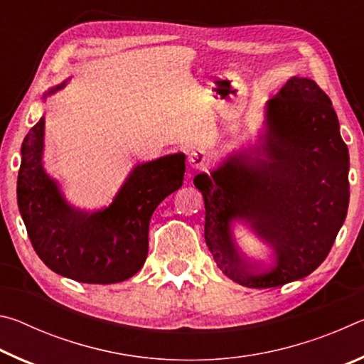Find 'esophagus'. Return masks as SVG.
Segmentation results:
<instances>
[{
	"instance_id": "obj_1",
	"label": "esophagus",
	"mask_w": 364,
	"mask_h": 364,
	"mask_svg": "<svg viewBox=\"0 0 364 364\" xmlns=\"http://www.w3.org/2000/svg\"><path fill=\"white\" fill-rule=\"evenodd\" d=\"M188 160H189L191 168L205 170L208 167V164H210L212 157L205 149H196V151H191Z\"/></svg>"
}]
</instances>
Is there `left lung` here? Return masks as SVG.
Returning a JSON list of instances; mask_svg holds the SVG:
<instances>
[{
  "mask_svg": "<svg viewBox=\"0 0 364 364\" xmlns=\"http://www.w3.org/2000/svg\"><path fill=\"white\" fill-rule=\"evenodd\" d=\"M348 168V147L328 95L310 78H289L264 106L257 144L232 151L210 173L194 176L217 267L255 289L313 273L347 217ZM236 223L269 245L271 264L243 257L233 236Z\"/></svg>",
  "mask_w": 364,
  "mask_h": 364,
  "instance_id": "8db88e82",
  "label": "left lung"
}]
</instances>
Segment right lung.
<instances>
[{
    "instance_id": "right-lung-1",
    "label": "right lung",
    "mask_w": 364,
    "mask_h": 364,
    "mask_svg": "<svg viewBox=\"0 0 364 364\" xmlns=\"http://www.w3.org/2000/svg\"><path fill=\"white\" fill-rule=\"evenodd\" d=\"M43 151L45 117L23 138L17 176V205L36 255L54 273L86 284H115L136 274L149 249L152 213L183 186L186 156L176 152L134 165L112 202L88 212L67 202L46 173Z\"/></svg>"
}]
</instances>
